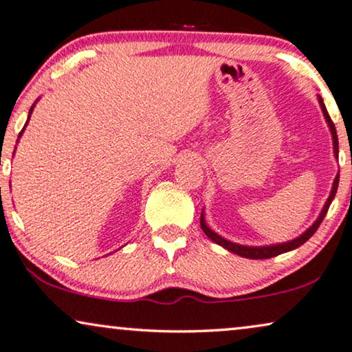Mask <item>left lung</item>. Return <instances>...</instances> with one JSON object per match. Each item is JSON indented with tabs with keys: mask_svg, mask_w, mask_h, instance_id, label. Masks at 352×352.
<instances>
[{
	"mask_svg": "<svg viewBox=\"0 0 352 352\" xmlns=\"http://www.w3.org/2000/svg\"><path fill=\"white\" fill-rule=\"evenodd\" d=\"M318 102H320V107H322V111H323V116H325L327 124H329V127H330V130H331V137H333L335 156L338 157V135H336L335 124H333V122H331L329 112H327V107H325V104H323L322 98H318ZM338 184H340V173H338V175H336V179H335V182H333V188H331V193H330V198L327 199V203H325V206H323V209H322L320 215H318V219L316 220V222L312 223L311 228H307V230L304 232L301 236H298L296 240H293V241L282 243V245H274V246H261V248L236 245V243H232V241L225 240V238L219 236L217 233L210 230V228H209L208 225H206V222H204V215H203V214H201V220H199V222H201V228H203V232H204L206 235H208L214 243H217V245L223 246L225 250L235 252V254H238V256L248 257V259H270V257H275V256H278V254H283V252H288V251H292V250H296V248L304 245V243H306V241L309 240V238H311V236L314 235V233L317 232V228L320 227L323 217H325L327 212H329V208H330L331 201H333L335 195H336V190H338Z\"/></svg>",
	"mask_w": 352,
	"mask_h": 352,
	"instance_id": "obj_1",
	"label": "left lung"
}]
</instances>
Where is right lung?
I'll use <instances>...</instances> for the list:
<instances>
[{"label": "right lung", "instance_id": "1", "mask_svg": "<svg viewBox=\"0 0 352 352\" xmlns=\"http://www.w3.org/2000/svg\"><path fill=\"white\" fill-rule=\"evenodd\" d=\"M32 111H34V106H32L30 107V112H29V119H30V114H32ZM27 122H29V120H27ZM27 125V124H25ZM23 129H25V127H23ZM23 129H22V132H23ZM22 132L21 133H19V137H21V135H22Z\"/></svg>", "mask_w": 352, "mask_h": 352}]
</instances>
